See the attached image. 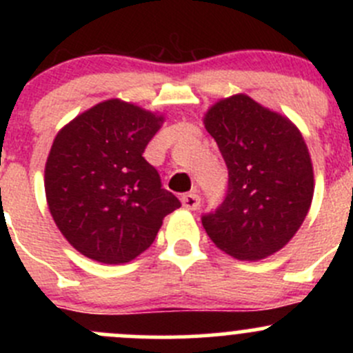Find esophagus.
Returning a JSON list of instances; mask_svg holds the SVG:
<instances>
[{
	"mask_svg": "<svg viewBox=\"0 0 353 353\" xmlns=\"http://www.w3.org/2000/svg\"><path fill=\"white\" fill-rule=\"evenodd\" d=\"M181 203H183V206L186 210H196L199 203H201V198L196 193H186L181 196Z\"/></svg>",
	"mask_w": 353,
	"mask_h": 353,
	"instance_id": "34e87169",
	"label": "esophagus"
}]
</instances>
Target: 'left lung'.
<instances>
[{
  "instance_id": "obj_1",
  "label": "left lung",
  "mask_w": 353,
  "mask_h": 353,
  "mask_svg": "<svg viewBox=\"0 0 353 353\" xmlns=\"http://www.w3.org/2000/svg\"><path fill=\"white\" fill-rule=\"evenodd\" d=\"M229 170V191L201 222L213 244L241 261L275 254L295 236L311 208L314 170L299 128L283 114L236 94L206 110Z\"/></svg>"
}]
</instances>
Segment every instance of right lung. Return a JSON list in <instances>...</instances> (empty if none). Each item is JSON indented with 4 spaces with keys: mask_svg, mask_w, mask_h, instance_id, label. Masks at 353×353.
Here are the masks:
<instances>
[{
    "mask_svg": "<svg viewBox=\"0 0 353 353\" xmlns=\"http://www.w3.org/2000/svg\"><path fill=\"white\" fill-rule=\"evenodd\" d=\"M162 123V114L109 99L56 134L44 170L46 199L65 239L87 258L131 261L150 248L163 216L181 206L143 159Z\"/></svg>",
    "mask_w": 353,
    "mask_h": 353,
    "instance_id": "obj_1",
    "label": "right lung"
}]
</instances>
